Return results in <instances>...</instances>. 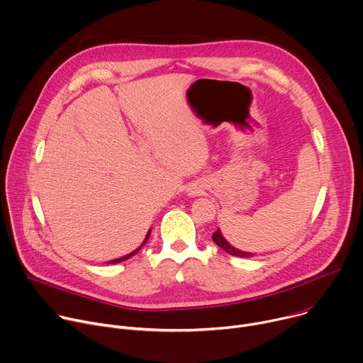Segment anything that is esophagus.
I'll list each match as a JSON object with an SVG mask.
<instances>
[{
	"label": "esophagus",
	"instance_id": "1",
	"mask_svg": "<svg viewBox=\"0 0 363 363\" xmlns=\"http://www.w3.org/2000/svg\"><path fill=\"white\" fill-rule=\"evenodd\" d=\"M196 194H198L196 191H191V195H196Z\"/></svg>",
	"mask_w": 363,
	"mask_h": 363
}]
</instances>
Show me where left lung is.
I'll use <instances>...</instances> for the list:
<instances>
[{"instance_id": "obj_1", "label": "left lung", "mask_w": 363, "mask_h": 363, "mask_svg": "<svg viewBox=\"0 0 363 363\" xmlns=\"http://www.w3.org/2000/svg\"><path fill=\"white\" fill-rule=\"evenodd\" d=\"M213 241H214L218 247H221L225 252H228V254H231V255H234V257H252L251 252L240 251V250H237L235 247L230 245V244L227 242V240L223 237V234H221L220 230H217V231L213 234Z\"/></svg>"}]
</instances>
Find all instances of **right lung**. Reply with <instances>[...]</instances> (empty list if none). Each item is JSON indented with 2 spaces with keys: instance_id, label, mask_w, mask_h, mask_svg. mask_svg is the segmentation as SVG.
I'll use <instances>...</instances> for the list:
<instances>
[{
  "instance_id": "obj_1",
  "label": "right lung",
  "mask_w": 363,
  "mask_h": 363,
  "mask_svg": "<svg viewBox=\"0 0 363 363\" xmlns=\"http://www.w3.org/2000/svg\"><path fill=\"white\" fill-rule=\"evenodd\" d=\"M149 234H150V231L146 234V238L143 240V242H142V245H140L139 248H136L133 252H130V254H128V255H125V257H121V258H116V260H112L111 263H121V262H125V260H128V258H130L132 255H135V254H136V252H138V251H139V250H140V248L145 245V242H146V241H147V238H149Z\"/></svg>"
}]
</instances>
